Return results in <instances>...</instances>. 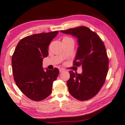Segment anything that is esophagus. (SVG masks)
<instances>
[{
	"label": "esophagus",
	"mask_w": 125,
	"mask_h": 125,
	"mask_svg": "<svg viewBox=\"0 0 125 125\" xmlns=\"http://www.w3.org/2000/svg\"><path fill=\"white\" fill-rule=\"evenodd\" d=\"M64 71H65V70H64V69H63V68H60V69H59V72H60L61 73L64 72Z\"/></svg>",
	"instance_id": "obj_1"
}]
</instances>
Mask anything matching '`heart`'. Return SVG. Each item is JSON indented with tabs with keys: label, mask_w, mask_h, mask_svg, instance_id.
I'll use <instances>...</instances> for the list:
<instances>
[{
	"label": "heart",
	"mask_w": 125,
	"mask_h": 125,
	"mask_svg": "<svg viewBox=\"0 0 125 125\" xmlns=\"http://www.w3.org/2000/svg\"><path fill=\"white\" fill-rule=\"evenodd\" d=\"M70 39H72L71 38H70V37H63V41H67V40H70Z\"/></svg>",
	"instance_id": "obj_1"
}]
</instances>
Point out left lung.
Here are the masks:
<instances>
[{
    "label": "left lung",
    "mask_w": 125,
    "mask_h": 125,
    "mask_svg": "<svg viewBox=\"0 0 125 125\" xmlns=\"http://www.w3.org/2000/svg\"><path fill=\"white\" fill-rule=\"evenodd\" d=\"M78 39V47L73 65L82 66V73L70 71L67 84L73 97L86 101L98 94L105 82L108 69V58L105 46L94 31L84 26L61 31Z\"/></svg>",
    "instance_id": "1"
}]
</instances>
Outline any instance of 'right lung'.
<instances>
[{"label":"right lung","instance_id":"obj_1","mask_svg":"<svg viewBox=\"0 0 125 125\" xmlns=\"http://www.w3.org/2000/svg\"><path fill=\"white\" fill-rule=\"evenodd\" d=\"M59 31L42 33L25 37L18 43L12 55L11 66L15 83L23 94L35 101L51 94L53 81L59 71H44L42 61L48 55V46Z\"/></svg>","mask_w":125,"mask_h":125}]
</instances>
